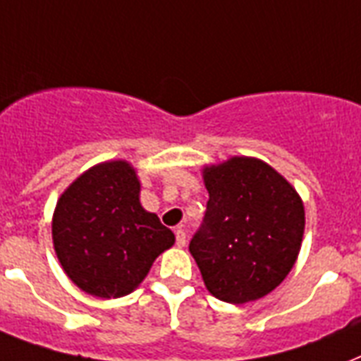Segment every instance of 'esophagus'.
<instances>
[{
    "label": "esophagus",
    "instance_id": "1",
    "mask_svg": "<svg viewBox=\"0 0 361 361\" xmlns=\"http://www.w3.org/2000/svg\"><path fill=\"white\" fill-rule=\"evenodd\" d=\"M175 239H177L178 247H186V231L183 228H177L175 230Z\"/></svg>",
    "mask_w": 361,
    "mask_h": 361
}]
</instances>
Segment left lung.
<instances>
[{
	"label": "left lung",
	"mask_w": 361,
	"mask_h": 361,
	"mask_svg": "<svg viewBox=\"0 0 361 361\" xmlns=\"http://www.w3.org/2000/svg\"><path fill=\"white\" fill-rule=\"evenodd\" d=\"M209 201L190 252L207 290L228 303L264 298L294 267L305 230L300 195L256 158L203 171Z\"/></svg>",
	"instance_id": "1"
}]
</instances>
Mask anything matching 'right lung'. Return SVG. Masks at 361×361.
<instances>
[{
    "mask_svg": "<svg viewBox=\"0 0 361 361\" xmlns=\"http://www.w3.org/2000/svg\"><path fill=\"white\" fill-rule=\"evenodd\" d=\"M139 188L130 164L105 161L82 173L56 203V256L86 294L128 295L175 243L173 231L141 207Z\"/></svg>",
    "mask_w": 361,
    "mask_h": 361,
    "instance_id": "obj_1",
    "label": "right lung"
}]
</instances>
